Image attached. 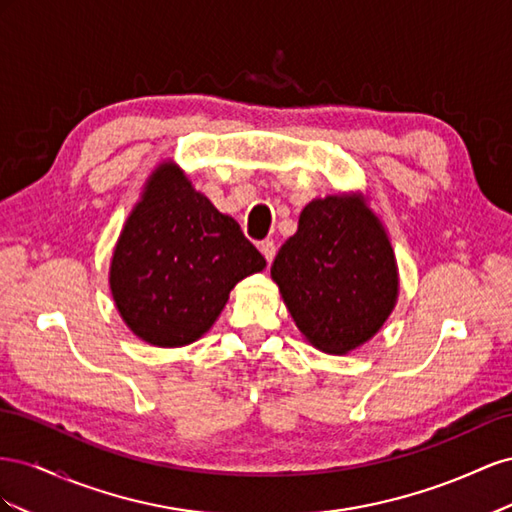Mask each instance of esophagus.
<instances>
[{
    "label": "esophagus",
    "mask_w": 512,
    "mask_h": 512,
    "mask_svg": "<svg viewBox=\"0 0 512 512\" xmlns=\"http://www.w3.org/2000/svg\"><path fill=\"white\" fill-rule=\"evenodd\" d=\"M259 251H261V255L266 257L268 264H272V259H274V255H276V244H274L272 240H264V242L259 244Z\"/></svg>",
    "instance_id": "obj_1"
}]
</instances>
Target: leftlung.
I'll use <instances>...</instances> for the list:
<instances>
[{
	"instance_id": "obj_1",
	"label": "left lung",
	"mask_w": 512,
	"mask_h": 512,
	"mask_svg": "<svg viewBox=\"0 0 512 512\" xmlns=\"http://www.w3.org/2000/svg\"><path fill=\"white\" fill-rule=\"evenodd\" d=\"M270 274L304 339L326 354L367 343L399 296L388 233L358 193L306 203Z\"/></svg>"
}]
</instances>
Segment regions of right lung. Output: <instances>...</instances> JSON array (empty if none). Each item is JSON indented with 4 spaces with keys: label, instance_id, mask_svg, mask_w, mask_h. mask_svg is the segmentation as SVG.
Here are the masks:
<instances>
[{
    "label": "right lung",
    "instance_id": "add662e5",
    "mask_svg": "<svg viewBox=\"0 0 512 512\" xmlns=\"http://www.w3.org/2000/svg\"><path fill=\"white\" fill-rule=\"evenodd\" d=\"M266 259L231 216L160 163L113 248L109 285L124 324L145 343L182 347L206 334L246 276Z\"/></svg>",
    "mask_w": 512,
    "mask_h": 512
}]
</instances>
